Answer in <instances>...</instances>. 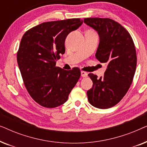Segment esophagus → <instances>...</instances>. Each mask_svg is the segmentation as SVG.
Returning <instances> with one entry per match:
<instances>
[{
    "instance_id": "1",
    "label": "esophagus",
    "mask_w": 147,
    "mask_h": 147,
    "mask_svg": "<svg viewBox=\"0 0 147 147\" xmlns=\"http://www.w3.org/2000/svg\"><path fill=\"white\" fill-rule=\"evenodd\" d=\"M81 76H82V77H83V78H86V77H87V76H88L87 72L84 71H81Z\"/></svg>"
}]
</instances>
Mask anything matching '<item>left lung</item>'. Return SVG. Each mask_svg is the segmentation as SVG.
I'll use <instances>...</instances> for the list:
<instances>
[{"instance_id": "8db88e82", "label": "left lung", "mask_w": 147, "mask_h": 147, "mask_svg": "<svg viewBox=\"0 0 147 147\" xmlns=\"http://www.w3.org/2000/svg\"><path fill=\"white\" fill-rule=\"evenodd\" d=\"M84 22L98 32L96 57L107 65L103 77L88 74L93 82L87 92L88 101L94 107L107 109L117 104L131 85L136 67V49L130 33L114 20L86 18Z\"/></svg>"}]
</instances>
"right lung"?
<instances>
[{"label": "right lung", "mask_w": 147, "mask_h": 147, "mask_svg": "<svg viewBox=\"0 0 147 147\" xmlns=\"http://www.w3.org/2000/svg\"><path fill=\"white\" fill-rule=\"evenodd\" d=\"M83 23L80 19L50 21L24 34L17 52V63L28 92L43 107L65 103L81 75L78 67L65 70L56 61L65 51V40Z\"/></svg>", "instance_id": "add662e5"}]
</instances>
